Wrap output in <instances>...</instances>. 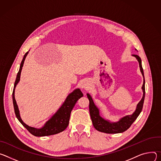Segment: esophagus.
Segmentation results:
<instances>
[{"instance_id": "34e87169", "label": "esophagus", "mask_w": 161, "mask_h": 161, "mask_svg": "<svg viewBox=\"0 0 161 161\" xmlns=\"http://www.w3.org/2000/svg\"><path fill=\"white\" fill-rule=\"evenodd\" d=\"M81 87L82 88H87L88 86H87V84L86 82H82V84H81Z\"/></svg>"}]
</instances>
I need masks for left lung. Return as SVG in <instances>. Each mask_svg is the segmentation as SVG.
<instances>
[{
	"instance_id": "1",
	"label": "left lung",
	"mask_w": 161,
	"mask_h": 161,
	"mask_svg": "<svg viewBox=\"0 0 161 161\" xmlns=\"http://www.w3.org/2000/svg\"><path fill=\"white\" fill-rule=\"evenodd\" d=\"M133 56L136 58V59L139 62L140 70L144 78L143 84H142V91H143V95H142V98L141 100V101L138 103L135 112L132 115L125 116L116 123H111L108 121L104 119L100 116L99 110L95 105L92 97L89 94H87V97L89 100H90V106H89V108H90V113L91 118H92L94 127L98 131L107 133V134H116V133L123 132L125 130H127L131 126V125L137 119V118L138 117V116L139 115V114L141 113L142 109V107H143L144 100H145V77H144V72H143V69H142V67L141 59L140 57L136 54H134Z\"/></svg>"
}]
</instances>
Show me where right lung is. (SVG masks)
Here are the masks:
<instances>
[{"mask_svg": "<svg viewBox=\"0 0 161 161\" xmlns=\"http://www.w3.org/2000/svg\"><path fill=\"white\" fill-rule=\"evenodd\" d=\"M29 52H26L24 56V58L22 61V63L20 64V69L19 72L17 74L16 80L14 82L13 91V107L14 113L16 115V117L17 119L19 120V121L22 124V125L32 135L38 137L41 136H50L56 134L59 132H63L64 130L66 127H68L69 124V120L70 117V114L71 111H72L74 107L75 106V104L77 102V100L83 97V94L81 92V91L79 89H76L72 93H70L66 98V100L63 103V104L61 105V108L58 109V111L53 114L50 119H49L45 125L42 127L41 129H36L34 127H31L28 126L27 125L24 123L23 121L22 120L19 110L18 108V105L16 104L15 98H14V90L16 84L19 83L20 78V74L22 69L24 63V61L25 59V58L27 55L28 54Z\"/></svg>", "mask_w": 161, "mask_h": 161, "instance_id": "add662e5", "label": "right lung"}]
</instances>
